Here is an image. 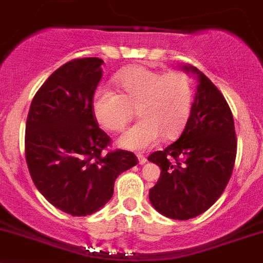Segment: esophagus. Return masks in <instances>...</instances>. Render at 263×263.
Listing matches in <instances>:
<instances>
[{
    "label": "esophagus",
    "instance_id": "obj_1",
    "mask_svg": "<svg viewBox=\"0 0 263 263\" xmlns=\"http://www.w3.org/2000/svg\"><path fill=\"white\" fill-rule=\"evenodd\" d=\"M137 156H138V161H139V164H141V165L146 164V162H147V157L144 156V155L138 154V155H137Z\"/></svg>",
    "mask_w": 263,
    "mask_h": 263
}]
</instances>
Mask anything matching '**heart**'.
<instances>
[{
	"mask_svg": "<svg viewBox=\"0 0 263 263\" xmlns=\"http://www.w3.org/2000/svg\"><path fill=\"white\" fill-rule=\"evenodd\" d=\"M120 94L99 87L92 98V115L102 127L119 133L137 108L141 117L120 138V146L144 149L160 138L174 139L182 133L192 103V84L183 72L164 73L146 66H132L115 76Z\"/></svg>",
	"mask_w": 263,
	"mask_h": 263,
	"instance_id": "b5f03b06",
	"label": "heart"
}]
</instances>
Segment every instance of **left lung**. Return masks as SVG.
I'll use <instances>...</instances> for the list:
<instances>
[{
  "mask_svg": "<svg viewBox=\"0 0 263 263\" xmlns=\"http://www.w3.org/2000/svg\"><path fill=\"white\" fill-rule=\"evenodd\" d=\"M199 86L186 126L174 143L152 152L161 174L149 190L155 209L172 219H190L208 211L231 178L237 142L232 112L218 87L194 67Z\"/></svg>",
  "mask_w": 263,
  "mask_h": 263,
  "instance_id": "1",
  "label": "left lung"
}]
</instances>
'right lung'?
I'll return each instance as SVG.
<instances>
[{
  "mask_svg": "<svg viewBox=\"0 0 263 263\" xmlns=\"http://www.w3.org/2000/svg\"><path fill=\"white\" fill-rule=\"evenodd\" d=\"M102 64L99 58H79L59 67L37 90L27 117L32 181L50 204L73 217L103 208L117 177L138 164L133 152L108 149L111 138L92 115Z\"/></svg>",
  "mask_w": 263,
  "mask_h": 263,
  "instance_id": "add662e5",
  "label": "right lung"
}]
</instances>
